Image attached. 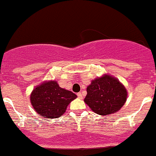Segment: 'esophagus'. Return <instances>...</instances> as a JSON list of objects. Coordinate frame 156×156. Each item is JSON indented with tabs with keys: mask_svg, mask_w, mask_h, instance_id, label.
Wrapping results in <instances>:
<instances>
[{
	"mask_svg": "<svg viewBox=\"0 0 156 156\" xmlns=\"http://www.w3.org/2000/svg\"><path fill=\"white\" fill-rule=\"evenodd\" d=\"M77 96H78V97H79L80 98H83V95H82V94H81V93H80V92H79V93H77Z\"/></svg>",
	"mask_w": 156,
	"mask_h": 156,
	"instance_id": "esophagus-1",
	"label": "esophagus"
}]
</instances>
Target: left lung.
Instances as JSON below:
<instances>
[{"mask_svg": "<svg viewBox=\"0 0 156 156\" xmlns=\"http://www.w3.org/2000/svg\"><path fill=\"white\" fill-rule=\"evenodd\" d=\"M87 92L84 102L94 112L101 115L119 111L127 98L125 87L119 80L108 74L92 80L87 87Z\"/></svg>", "mask_w": 156, "mask_h": 156, "instance_id": "obj_1", "label": "left lung"}]
</instances>
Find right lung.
<instances>
[{
    "label": "right lung",
    "instance_id": "add662e5",
    "mask_svg": "<svg viewBox=\"0 0 156 156\" xmlns=\"http://www.w3.org/2000/svg\"><path fill=\"white\" fill-rule=\"evenodd\" d=\"M76 97L72 91L60 87L57 81L50 80L34 88L30 94V101L39 115L53 119L63 115L69 104Z\"/></svg>",
    "mask_w": 156,
    "mask_h": 156
}]
</instances>
